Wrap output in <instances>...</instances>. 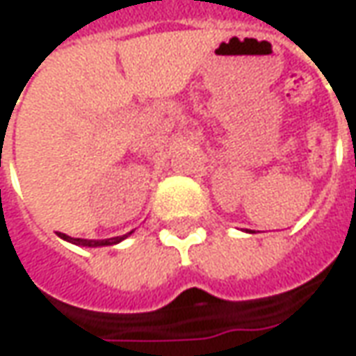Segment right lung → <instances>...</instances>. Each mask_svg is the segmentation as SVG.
I'll list each match as a JSON object with an SVG mask.
<instances>
[{
    "label": "right lung",
    "mask_w": 356,
    "mask_h": 356,
    "mask_svg": "<svg viewBox=\"0 0 356 356\" xmlns=\"http://www.w3.org/2000/svg\"><path fill=\"white\" fill-rule=\"evenodd\" d=\"M134 232V230H131ZM131 232H127L124 236H114V238H104V240H87V238H71L67 234H63V232H58V236L63 240H67L71 244H75V246H87V248H100V246H114V244H120L122 240L127 238Z\"/></svg>",
    "instance_id": "add662e5"
}]
</instances>
